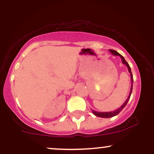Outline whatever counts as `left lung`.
Here are the masks:
<instances>
[{"instance_id":"1","label":"left lung","mask_w":154,"mask_h":154,"mask_svg":"<svg viewBox=\"0 0 154 154\" xmlns=\"http://www.w3.org/2000/svg\"><path fill=\"white\" fill-rule=\"evenodd\" d=\"M109 51H110L111 54H112V55H114V56H119V57L121 58L123 64H125L127 66V67H128V71H129V72H130V77H131V88H130V94H129L128 98H127V100H125V103H124L119 108V109H116L115 111H109V112H99V111H94V110H92V112L93 113V114H94V115H95L96 116H98V117H101V118H111V117H113V116H116L118 114H119L120 111L122 110L126 106L127 103H128V102L129 101V100H130V95H131V94H132V85H133V77H132V72H131V69H130V65H129L128 63L126 61H125V58H124L121 54H119V53L116 52V51L109 50Z\"/></svg>"}]
</instances>
